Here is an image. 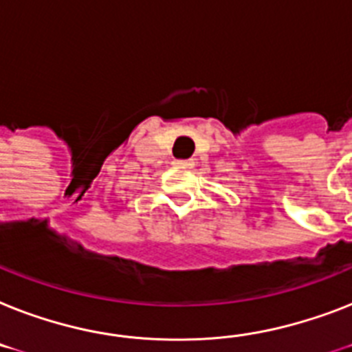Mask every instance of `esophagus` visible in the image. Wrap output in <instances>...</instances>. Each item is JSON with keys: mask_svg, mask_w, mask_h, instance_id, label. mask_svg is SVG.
Listing matches in <instances>:
<instances>
[{"mask_svg": "<svg viewBox=\"0 0 352 352\" xmlns=\"http://www.w3.org/2000/svg\"><path fill=\"white\" fill-rule=\"evenodd\" d=\"M173 166H175V168H191V166H193V162L182 161V159H175V161H173Z\"/></svg>", "mask_w": 352, "mask_h": 352, "instance_id": "obj_1", "label": "esophagus"}]
</instances>
